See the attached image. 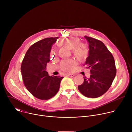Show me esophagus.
<instances>
[{
    "label": "esophagus",
    "instance_id": "34e87169",
    "mask_svg": "<svg viewBox=\"0 0 132 132\" xmlns=\"http://www.w3.org/2000/svg\"><path fill=\"white\" fill-rule=\"evenodd\" d=\"M67 76L68 77H73L75 75L74 74H72V73H69L67 75Z\"/></svg>",
    "mask_w": 132,
    "mask_h": 132
}]
</instances>
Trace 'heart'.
Returning a JSON list of instances; mask_svg holds the SVG:
<instances>
[{
  "instance_id": "1",
  "label": "heart",
  "mask_w": 132,
  "mask_h": 132,
  "mask_svg": "<svg viewBox=\"0 0 132 132\" xmlns=\"http://www.w3.org/2000/svg\"><path fill=\"white\" fill-rule=\"evenodd\" d=\"M60 44L66 46L72 50L73 54L80 60L86 59L89 55V49L88 45L85 43H80L79 39L74 37H67L62 39ZM53 53V51L52 52ZM76 65V62L73 60L63 61L61 64V69L65 71H71L72 67Z\"/></svg>"
}]
</instances>
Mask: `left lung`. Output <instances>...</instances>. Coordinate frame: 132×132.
Here are the masks:
<instances>
[{"instance_id":"obj_1","label":"left lung","mask_w":132,"mask_h":132,"mask_svg":"<svg viewBox=\"0 0 132 132\" xmlns=\"http://www.w3.org/2000/svg\"><path fill=\"white\" fill-rule=\"evenodd\" d=\"M89 43V53L84 65L90 68L89 78H84V83L78 90L88 98H98L105 93L116 77L117 69L113 56L103 42L85 36Z\"/></svg>"}]
</instances>
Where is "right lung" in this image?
<instances>
[{"instance_id":"obj_1","label":"right lung","mask_w":132,"mask_h":132,"mask_svg":"<svg viewBox=\"0 0 132 132\" xmlns=\"http://www.w3.org/2000/svg\"><path fill=\"white\" fill-rule=\"evenodd\" d=\"M58 37H48L32 45L24 57L21 71L24 84L35 98L48 100L59 90L63 77L50 76L46 71L50 61V53L52 44Z\"/></svg>"}]
</instances>
